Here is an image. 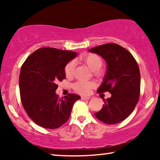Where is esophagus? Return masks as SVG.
I'll use <instances>...</instances> for the list:
<instances>
[{"label": "esophagus", "instance_id": "1", "mask_svg": "<svg viewBox=\"0 0 160 160\" xmlns=\"http://www.w3.org/2000/svg\"><path fill=\"white\" fill-rule=\"evenodd\" d=\"M89 99H90V97H81V99H83V100H88Z\"/></svg>", "mask_w": 160, "mask_h": 160}]
</instances>
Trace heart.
Segmentation results:
<instances>
[{"instance_id": "1", "label": "heart", "mask_w": 160, "mask_h": 160, "mask_svg": "<svg viewBox=\"0 0 160 160\" xmlns=\"http://www.w3.org/2000/svg\"><path fill=\"white\" fill-rule=\"evenodd\" d=\"M79 60L83 62L89 68V69L93 71L96 75H100V68L103 65V61L98 55L93 53H88L81 56ZM74 72V63L73 61L70 62L65 68V73L66 76L72 77ZM93 86L92 82H86V81H79L74 84V89L77 92L82 94H86L89 92L90 89Z\"/></svg>"}]
</instances>
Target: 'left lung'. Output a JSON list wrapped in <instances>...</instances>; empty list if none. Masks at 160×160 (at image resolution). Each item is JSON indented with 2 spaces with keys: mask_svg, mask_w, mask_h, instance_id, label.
<instances>
[{
  "mask_svg": "<svg viewBox=\"0 0 160 160\" xmlns=\"http://www.w3.org/2000/svg\"><path fill=\"white\" fill-rule=\"evenodd\" d=\"M102 57L107 64L106 72L97 92L108 91L111 97L96 117L106 124H115L126 119L138 102L140 92V72L132 55L115 43H107L89 50Z\"/></svg>",
  "mask_w": 160,
  "mask_h": 160,
  "instance_id": "8db88e82",
  "label": "left lung"
}]
</instances>
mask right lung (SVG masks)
Returning <instances> with one entry per match:
<instances>
[{
    "label": "right lung",
    "instance_id": "right-lung-1",
    "mask_svg": "<svg viewBox=\"0 0 160 160\" xmlns=\"http://www.w3.org/2000/svg\"><path fill=\"white\" fill-rule=\"evenodd\" d=\"M77 52L41 48L28 57L21 67L19 88L21 102L29 117L45 128L54 129L66 123L79 95L56 94L58 81L66 78L65 68Z\"/></svg>",
    "mask_w": 160,
    "mask_h": 160
}]
</instances>
